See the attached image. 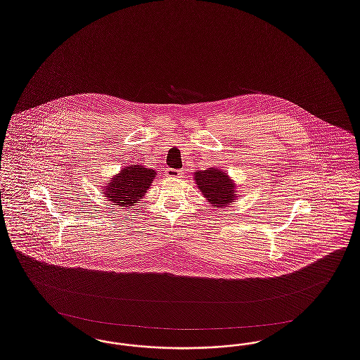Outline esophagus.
<instances>
[{"instance_id":"esophagus-1","label":"esophagus","mask_w":360,"mask_h":360,"mask_svg":"<svg viewBox=\"0 0 360 360\" xmlns=\"http://www.w3.org/2000/svg\"><path fill=\"white\" fill-rule=\"evenodd\" d=\"M165 175H166L167 178H181V175H182V173H181L179 170H174V169H167V170L165 172Z\"/></svg>"}]
</instances>
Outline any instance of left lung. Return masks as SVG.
Masks as SVG:
<instances>
[{"mask_svg":"<svg viewBox=\"0 0 360 360\" xmlns=\"http://www.w3.org/2000/svg\"><path fill=\"white\" fill-rule=\"evenodd\" d=\"M194 181L202 195L217 209H224L238 198L237 185L225 170L210 167L206 170H197Z\"/></svg>","mask_w":360,"mask_h":360,"instance_id":"obj_1","label":"left lung"}]
</instances>
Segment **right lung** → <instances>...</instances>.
Here are the masks:
<instances>
[{
    "label": "right lung",
    "mask_w": 360,
    "mask_h": 360,
    "mask_svg": "<svg viewBox=\"0 0 360 360\" xmlns=\"http://www.w3.org/2000/svg\"><path fill=\"white\" fill-rule=\"evenodd\" d=\"M155 175L154 169H147L141 165L126 166L110 179V184L104 186L101 193L112 205L135 206L138 201L143 200Z\"/></svg>",
    "instance_id": "add662e5"
}]
</instances>
